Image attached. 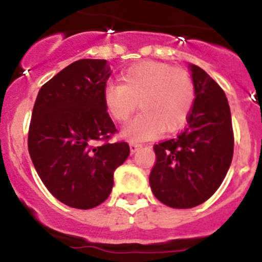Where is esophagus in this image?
<instances>
[{"label": "esophagus", "instance_id": "esophagus-1", "mask_svg": "<svg viewBox=\"0 0 262 262\" xmlns=\"http://www.w3.org/2000/svg\"><path fill=\"white\" fill-rule=\"evenodd\" d=\"M142 148V144L139 143H130V152L132 155H134V153L137 152V150H139Z\"/></svg>", "mask_w": 262, "mask_h": 262}]
</instances>
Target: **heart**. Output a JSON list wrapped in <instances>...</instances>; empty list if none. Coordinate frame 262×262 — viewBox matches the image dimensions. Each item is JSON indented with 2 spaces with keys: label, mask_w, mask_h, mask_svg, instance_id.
Masks as SVG:
<instances>
[{
  "label": "heart",
  "mask_w": 262,
  "mask_h": 262,
  "mask_svg": "<svg viewBox=\"0 0 262 262\" xmlns=\"http://www.w3.org/2000/svg\"><path fill=\"white\" fill-rule=\"evenodd\" d=\"M121 78L124 84H105L102 101L119 123L130 118L139 101L142 112L123 129L126 139L148 141L162 130H178L187 120L194 106L195 87L186 71L166 63L142 62L128 68Z\"/></svg>",
  "instance_id": "1"
}]
</instances>
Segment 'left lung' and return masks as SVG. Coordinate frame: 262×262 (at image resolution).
Returning a JSON list of instances; mask_svg holds the SVG:
<instances>
[{
    "mask_svg": "<svg viewBox=\"0 0 262 262\" xmlns=\"http://www.w3.org/2000/svg\"><path fill=\"white\" fill-rule=\"evenodd\" d=\"M195 101L187 126L176 138L153 147L149 173L153 195L165 205L187 209L216 191L233 157V129L228 100L219 84L200 67L189 64Z\"/></svg>",
    "mask_w": 262,
    "mask_h": 262,
    "instance_id": "obj_1",
    "label": "left lung"
}]
</instances>
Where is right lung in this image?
Wrapping results in <instances>:
<instances>
[{
	"mask_svg": "<svg viewBox=\"0 0 262 262\" xmlns=\"http://www.w3.org/2000/svg\"><path fill=\"white\" fill-rule=\"evenodd\" d=\"M105 59H80L41 86L28 147L39 178L63 204L91 209L109 198L128 143H104L116 132L102 101L110 77Z\"/></svg>",
	"mask_w": 262,
	"mask_h": 262,
	"instance_id": "add662e5",
	"label": "right lung"
}]
</instances>
